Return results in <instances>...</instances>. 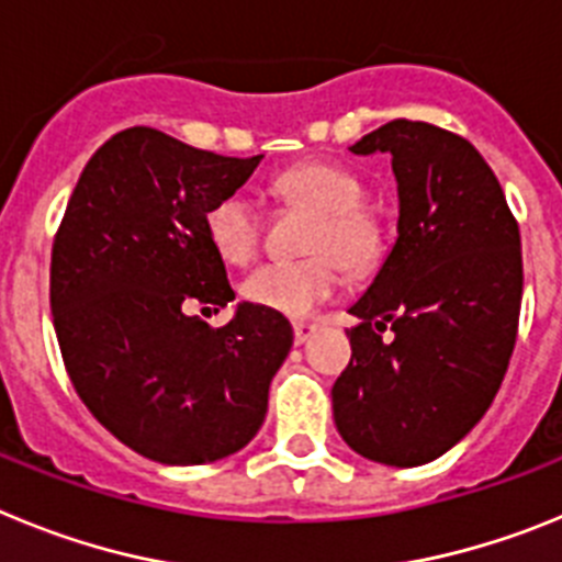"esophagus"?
Here are the masks:
<instances>
[{"label":"esophagus","mask_w":562,"mask_h":562,"mask_svg":"<svg viewBox=\"0 0 562 562\" xmlns=\"http://www.w3.org/2000/svg\"><path fill=\"white\" fill-rule=\"evenodd\" d=\"M292 331H295V342H306L312 335H315L317 326L306 324V321H297V324H292Z\"/></svg>","instance_id":"esophagus-1"}]
</instances>
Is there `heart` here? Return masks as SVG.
Returning a JSON list of instances; mask_svg holds the SVG:
<instances>
[{
    "label": "heart",
    "mask_w": 562,
    "mask_h": 562,
    "mask_svg": "<svg viewBox=\"0 0 562 562\" xmlns=\"http://www.w3.org/2000/svg\"><path fill=\"white\" fill-rule=\"evenodd\" d=\"M278 205L312 211L306 225L304 252L295 261H272L258 267L241 284L247 304L284 317H306L335 295L340 266L366 272L385 250L382 225L369 207H362V182L340 166L306 160L284 168L270 182ZM205 231L213 250L227 265H247L261 247L265 222L245 193H225L205 213Z\"/></svg>",
    "instance_id": "b5f03b06"
}]
</instances>
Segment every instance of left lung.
<instances>
[{
    "mask_svg": "<svg viewBox=\"0 0 562 562\" xmlns=\"http://www.w3.org/2000/svg\"><path fill=\"white\" fill-rule=\"evenodd\" d=\"M351 151L391 154L400 220L349 310L360 324L331 411L355 453L419 467L459 445L504 382L524 295L518 222L473 143L434 123L391 121Z\"/></svg>",
    "mask_w": 562,
    "mask_h": 562,
    "instance_id": "left-lung-1",
    "label": "left lung"
}]
</instances>
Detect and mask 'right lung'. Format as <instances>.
<instances>
[{
    "label": "right lung",
    "mask_w": 562,
    "mask_h": 562,
    "mask_svg": "<svg viewBox=\"0 0 562 562\" xmlns=\"http://www.w3.org/2000/svg\"><path fill=\"white\" fill-rule=\"evenodd\" d=\"M261 162L148 126L109 137L69 196L49 261L64 366L112 436L162 464H205L258 434L292 349L284 315L238 304L213 329L191 304L236 297L205 213Z\"/></svg>",
    "instance_id": "right-lung-1"
}]
</instances>
